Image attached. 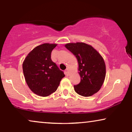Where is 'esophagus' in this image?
Instances as JSON below:
<instances>
[{
  "label": "esophagus",
  "instance_id": "esophagus-1",
  "mask_svg": "<svg viewBox=\"0 0 132 132\" xmlns=\"http://www.w3.org/2000/svg\"><path fill=\"white\" fill-rule=\"evenodd\" d=\"M65 74L67 76H70V72H69V70H68V69H67L65 70Z\"/></svg>",
  "mask_w": 132,
  "mask_h": 132
}]
</instances>
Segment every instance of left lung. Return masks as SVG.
Masks as SVG:
<instances>
[{"label": "left lung", "instance_id": "obj_1", "mask_svg": "<svg viewBox=\"0 0 132 132\" xmlns=\"http://www.w3.org/2000/svg\"><path fill=\"white\" fill-rule=\"evenodd\" d=\"M76 58L79 64V84L74 86V90L81 96L88 97L98 92L106 76L104 60L91 45L83 42L70 43L65 45Z\"/></svg>", "mask_w": 132, "mask_h": 132}]
</instances>
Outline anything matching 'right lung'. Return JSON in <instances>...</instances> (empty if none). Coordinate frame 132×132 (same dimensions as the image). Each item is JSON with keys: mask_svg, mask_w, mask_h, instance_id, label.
Returning <instances> with one entry per match:
<instances>
[{"mask_svg": "<svg viewBox=\"0 0 132 132\" xmlns=\"http://www.w3.org/2000/svg\"><path fill=\"white\" fill-rule=\"evenodd\" d=\"M57 46L43 43L30 52L22 63L25 80L30 90L40 96L55 92L65 75L51 60V52Z\"/></svg>", "mask_w": 132, "mask_h": 132, "instance_id": "obj_1", "label": "right lung"}]
</instances>
